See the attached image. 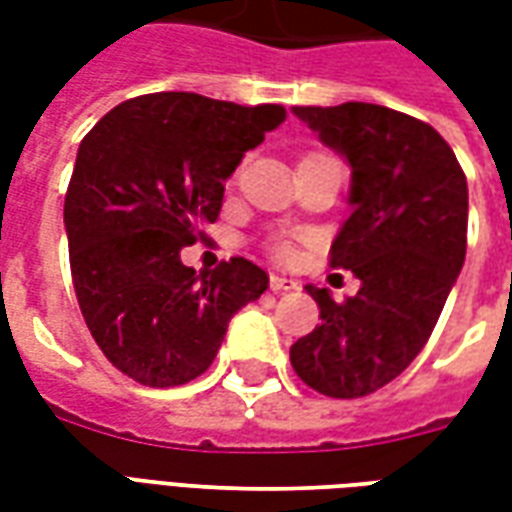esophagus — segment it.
Returning a JSON list of instances; mask_svg holds the SVG:
<instances>
[{"instance_id":"1","label":"esophagus","mask_w":512,"mask_h":512,"mask_svg":"<svg viewBox=\"0 0 512 512\" xmlns=\"http://www.w3.org/2000/svg\"><path fill=\"white\" fill-rule=\"evenodd\" d=\"M268 285H271V290H277V293H282V290H296V288H299V285H296L293 279L279 277V274H271V277H268Z\"/></svg>"}]
</instances>
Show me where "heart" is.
I'll use <instances>...</instances> for the list:
<instances>
[{
  "mask_svg": "<svg viewBox=\"0 0 512 512\" xmlns=\"http://www.w3.org/2000/svg\"><path fill=\"white\" fill-rule=\"evenodd\" d=\"M277 252H279V257H288V255H290V252H288V246H279Z\"/></svg>",
  "mask_w": 512,
  "mask_h": 512,
  "instance_id": "b5f03b06",
  "label": "heart"
}]
</instances>
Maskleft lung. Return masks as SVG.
Wrapping results in <instances>:
<instances>
[{"mask_svg":"<svg viewBox=\"0 0 512 512\" xmlns=\"http://www.w3.org/2000/svg\"><path fill=\"white\" fill-rule=\"evenodd\" d=\"M293 115L351 167L332 266L362 288L337 304L307 285L321 326L290 348L293 370L315 392L365 397L395 381L428 343L466 257L469 189L436 128L378 104L293 106Z\"/></svg>","mask_w":512,"mask_h":512,"instance_id":"obj_1","label":"left lung"}]
</instances>
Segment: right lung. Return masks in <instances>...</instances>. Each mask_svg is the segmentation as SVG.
I'll return each instance as SVG.
<instances>
[{"label": "right lung", "mask_w": 512, "mask_h": 512, "mask_svg": "<svg viewBox=\"0 0 512 512\" xmlns=\"http://www.w3.org/2000/svg\"><path fill=\"white\" fill-rule=\"evenodd\" d=\"M285 117L277 104L153 93L82 139L65 194L73 288L98 348L128 378L164 389L202 376L230 318L268 288L244 257L197 274L180 249L216 222L224 180Z\"/></svg>", "instance_id": "right-lung-1"}]
</instances>
